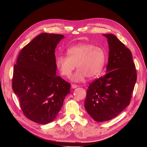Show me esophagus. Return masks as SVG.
I'll list each match as a JSON object with an SVG mask.
<instances>
[{
	"mask_svg": "<svg viewBox=\"0 0 147 147\" xmlns=\"http://www.w3.org/2000/svg\"><path fill=\"white\" fill-rule=\"evenodd\" d=\"M78 86L76 85V84H71V88H72L73 89H75V88H78Z\"/></svg>",
	"mask_w": 147,
	"mask_h": 147,
	"instance_id": "34e87169",
	"label": "esophagus"
}]
</instances>
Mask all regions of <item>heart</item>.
<instances>
[{"mask_svg": "<svg viewBox=\"0 0 147 147\" xmlns=\"http://www.w3.org/2000/svg\"><path fill=\"white\" fill-rule=\"evenodd\" d=\"M67 56L57 57L55 65L62 76L69 78L76 65L78 71L71 80L75 82H83L86 77L94 78L102 70L107 54L105 49L92 43H80L68 48Z\"/></svg>", "mask_w": 147, "mask_h": 147, "instance_id": "obj_1", "label": "heart"}]
</instances>
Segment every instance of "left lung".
<instances>
[{
  "instance_id": "left-lung-1",
  "label": "left lung",
  "mask_w": 147,
  "mask_h": 147,
  "mask_svg": "<svg viewBox=\"0 0 147 147\" xmlns=\"http://www.w3.org/2000/svg\"><path fill=\"white\" fill-rule=\"evenodd\" d=\"M109 45L106 74L88 88L84 108L94 120L115 117L129 104L136 81L132 53L113 34H103Z\"/></svg>"
}]
</instances>
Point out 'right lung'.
Instances as JSON below:
<instances>
[{
    "label": "right lung",
    "instance_id": "1",
    "mask_svg": "<svg viewBox=\"0 0 147 147\" xmlns=\"http://www.w3.org/2000/svg\"><path fill=\"white\" fill-rule=\"evenodd\" d=\"M63 35L43 33L21 51L14 65L12 89L25 116L47 124L55 119L71 84L57 76L55 50Z\"/></svg>",
    "mask_w": 147,
    "mask_h": 147
}]
</instances>
